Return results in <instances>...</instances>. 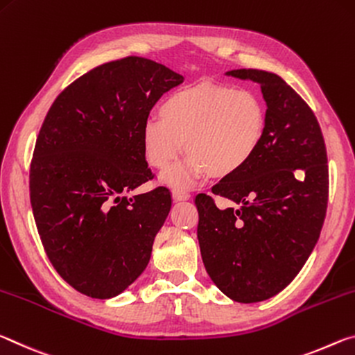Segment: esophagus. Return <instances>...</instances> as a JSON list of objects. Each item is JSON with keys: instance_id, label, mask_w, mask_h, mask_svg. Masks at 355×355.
I'll list each match as a JSON object with an SVG mask.
<instances>
[{"instance_id": "esophagus-1", "label": "esophagus", "mask_w": 355, "mask_h": 355, "mask_svg": "<svg viewBox=\"0 0 355 355\" xmlns=\"http://www.w3.org/2000/svg\"><path fill=\"white\" fill-rule=\"evenodd\" d=\"M173 198L174 201H185L190 198V193L182 189H173Z\"/></svg>"}]
</instances>
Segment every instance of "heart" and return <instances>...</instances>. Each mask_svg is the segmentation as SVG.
<instances>
[{
	"label": "heart",
	"instance_id": "heart-1",
	"mask_svg": "<svg viewBox=\"0 0 355 355\" xmlns=\"http://www.w3.org/2000/svg\"><path fill=\"white\" fill-rule=\"evenodd\" d=\"M141 129V146L148 165L165 170L182 153L190 155L173 166L164 181L189 187L196 178L225 179L239 173L263 143L266 107L248 89L201 83L174 91Z\"/></svg>",
	"mask_w": 355,
	"mask_h": 355
}]
</instances>
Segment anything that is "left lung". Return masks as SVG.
Returning a JSON list of instances; mask_svg holds the SVG:
<instances>
[{"label": "left lung", "instance_id": "obj_1", "mask_svg": "<svg viewBox=\"0 0 355 355\" xmlns=\"http://www.w3.org/2000/svg\"><path fill=\"white\" fill-rule=\"evenodd\" d=\"M228 75L259 83L266 133L253 159L212 187L237 207L196 195V234L220 291L253 304L283 291L316 245L329 200L327 150L313 110L282 77L258 69Z\"/></svg>", "mask_w": 355, "mask_h": 355}]
</instances>
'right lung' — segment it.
<instances>
[{"instance_id":"1","label":"right lung","mask_w":355,"mask_h":355,"mask_svg":"<svg viewBox=\"0 0 355 355\" xmlns=\"http://www.w3.org/2000/svg\"><path fill=\"white\" fill-rule=\"evenodd\" d=\"M182 81L164 64L127 56L81 75L45 116L30 168L33 216L51 266L81 294L114 297L146 269L171 193H123L154 178L141 129Z\"/></svg>"}]
</instances>
